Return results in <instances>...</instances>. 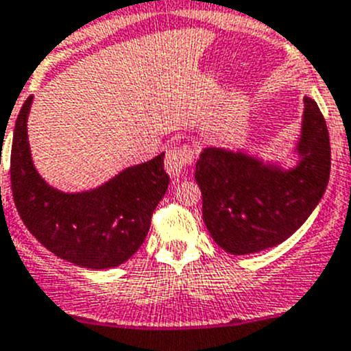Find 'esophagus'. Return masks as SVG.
Instances as JSON below:
<instances>
[{"instance_id": "34e87169", "label": "esophagus", "mask_w": 351, "mask_h": 351, "mask_svg": "<svg viewBox=\"0 0 351 351\" xmlns=\"http://www.w3.org/2000/svg\"><path fill=\"white\" fill-rule=\"evenodd\" d=\"M194 157L195 152L191 145H175V147L169 148L168 154H166V160H164V164H166V171H168L173 178H176V176L182 175L183 169L189 168V166L194 162Z\"/></svg>"}]
</instances>
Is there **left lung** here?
<instances>
[{"label": "left lung", "mask_w": 351, "mask_h": 351, "mask_svg": "<svg viewBox=\"0 0 351 351\" xmlns=\"http://www.w3.org/2000/svg\"><path fill=\"white\" fill-rule=\"evenodd\" d=\"M301 162L283 173L243 154L204 148L195 164L203 220L215 243L232 255L273 248L306 222L330 175L329 129L320 108L304 97Z\"/></svg>", "instance_id": "1"}]
</instances>
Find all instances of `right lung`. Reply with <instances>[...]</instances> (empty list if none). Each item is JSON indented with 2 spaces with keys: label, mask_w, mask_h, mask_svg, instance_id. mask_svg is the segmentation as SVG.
Listing matches in <instances>:
<instances>
[{
  "label": "right lung",
  "mask_w": 351,
  "mask_h": 351,
  "mask_svg": "<svg viewBox=\"0 0 351 351\" xmlns=\"http://www.w3.org/2000/svg\"><path fill=\"white\" fill-rule=\"evenodd\" d=\"M31 99L17 117L10 154L12 194L22 222L64 261L89 269L119 266L143 245L154 211L168 191L164 154L125 169L96 191H53L31 162L26 131Z\"/></svg>",
  "instance_id": "right-lung-1"
}]
</instances>
